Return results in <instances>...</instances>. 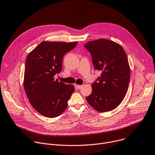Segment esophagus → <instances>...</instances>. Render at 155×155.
<instances>
[{
  "label": "esophagus",
  "instance_id": "34e87169",
  "mask_svg": "<svg viewBox=\"0 0 155 155\" xmlns=\"http://www.w3.org/2000/svg\"><path fill=\"white\" fill-rule=\"evenodd\" d=\"M75 86H76V87L78 89H81V88L82 87V85H76Z\"/></svg>",
  "mask_w": 155,
  "mask_h": 155
}]
</instances>
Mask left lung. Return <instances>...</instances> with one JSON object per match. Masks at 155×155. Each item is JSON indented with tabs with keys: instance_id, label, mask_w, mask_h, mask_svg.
<instances>
[{
	"instance_id": "1",
	"label": "left lung",
	"mask_w": 155,
	"mask_h": 155,
	"mask_svg": "<svg viewBox=\"0 0 155 155\" xmlns=\"http://www.w3.org/2000/svg\"><path fill=\"white\" fill-rule=\"evenodd\" d=\"M84 47L91 55L95 69L101 72L98 82L91 84L92 92L86 100L98 112L112 110L128 90L130 67L127 54L121 45L104 38L88 41Z\"/></svg>"
}]
</instances>
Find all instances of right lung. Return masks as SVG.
<instances>
[{"mask_svg":"<svg viewBox=\"0 0 155 155\" xmlns=\"http://www.w3.org/2000/svg\"><path fill=\"white\" fill-rule=\"evenodd\" d=\"M78 42L43 41L27 55L24 77L25 94L40 114L54 118L62 114L74 91L73 85L55 80L62 69L64 55Z\"/></svg>","mask_w":155,"mask_h":155,"instance_id":"obj_1","label":"right lung"}]
</instances>
